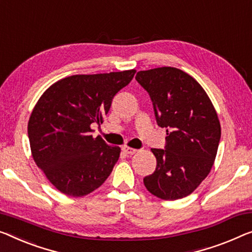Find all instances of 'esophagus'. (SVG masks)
Returning a JSON list of instances; mask_svg holds the SVG:
<instances>
[{"label": "esophagus", "instance_id": "34e87169", "mask_svg": "<svg viewBox=\"0 0 252 252\" xmlns=\"http://www.w3.org/2000/svg\"><path fill=\"white\" fill-rule=\"evenodd\" d=\"M122 150H123V152H125L126 154H129V155H133V154L137 153V149L131 148V147H127V146H125V147H122Z\"/></svg>", "mask_w": 252, "mask_h": 252}]
</instances>
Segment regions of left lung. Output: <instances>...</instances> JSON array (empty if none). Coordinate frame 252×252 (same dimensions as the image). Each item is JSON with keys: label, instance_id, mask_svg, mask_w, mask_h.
Here are the masks:
<instances>
[{"label": "left lung", "instance_id": "left-lung-1", "mask_svg": "<svg viewBox=\"0 0 252 252\" xmlns=\"http://www.w3.org/2000/svg\"><path fill=\"white\" fill-rule=\"evenodd\" d=\"M136 80L148 92L157 125L167 134L165 149L152 148L157 165L145 187L163 200L189 196L216 158L220 125L215 107L196 79L176 67L139 71Z\"/></svg>", "mask_w": 252, "mask_h": 252}]
</instances>
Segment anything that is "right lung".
Returning <instances> with one entry per match:
<instances>
[{"mask_svg":"<svg viewBox=\"0 0 252 252\" xmlns=\"http://www.w3.org/2000/svg\"><path fill=\"white\" fill-rule=\"evenodd\" d=\"M134 73L132 69L63 78L36 103L28 122L32 156L62 193L86 196L111 174L121 148L94 138L92 123H103L113 97Z\"/></svg>","mask_w":252,"mask_h":252,"instance_id":"1","label":"right lung"}]
</instances>
